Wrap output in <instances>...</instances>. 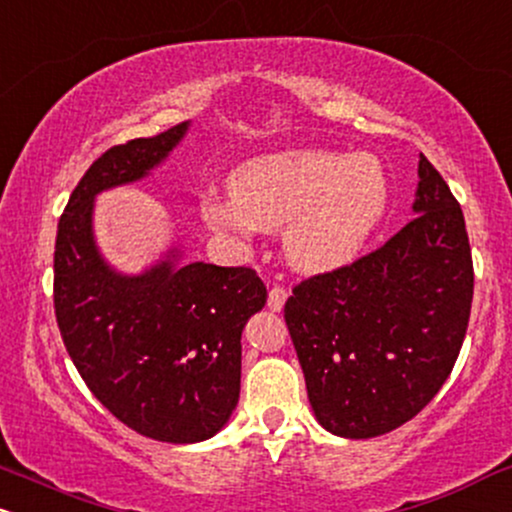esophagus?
<instances>
[{
  "label": "esophagus",
  "instance_id": "34e87169",
  "mask_svg": "<svg viewBox=\"0 0 512 512\" xmlns=\"http://www.w3.org/2000/svg\"><path fill=\"white\" fill-rule=\"evenodd\" d=\"M286 298H288L286 288L274 286L272 291H269V310H272V312H281L283 305H286Z\"/></svg>",
  "mask_w": 512,
  "mask_h": 512
}]
</instances>
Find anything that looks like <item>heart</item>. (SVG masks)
<instances>
[{
	"label": "heart",
	"mask_w": 512,
	"mask_h": 512,
	"mask_svg": "<svg viewBox=\"0 0 512 512\" xmlns=\"http://www.w3.org/2000/svg\"><path fill=\"white\" fill-rule=\"evenodd\" d=\"M229 188L202 205L207 224L233 238L283 229V257L305 274L353 262L391 205L389 171L369 152H269L236 166Z\"/></svg>",
	"instance_id": "b5f03b06"
}]
</instances>
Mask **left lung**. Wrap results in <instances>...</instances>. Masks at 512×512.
<instances>
[{
    "instance_id": "1",
    "label": "left lung",
    "mask_w": 512,
    "mask_h": 512,
    "mask_svg": "<svg viewBox=\"0 0 512 512\" xmlns=\"http://www.w3.org/2000/svg\"><path fill=\"white\" fill-rule=\"evenodd\" d=\"M415 219L384 248L295 286L286 317L326 432L372 439L432 400L463 348L472 252L463 209L420 155Z\"/></svg>"
}]
</instances>
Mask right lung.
I'll return each instance as SVG.
<instances>
[{
  "instance_id": "1",
  "label": "right lung",
  "mask_w": 512,
  "mask_h": 512,
  "mask_svg": "<svg viewBox=\"0 0 512 512\" xmlns=\"http://www.w3.org/2000/svg\"><path fill=\"white\" fill-rule=\"evenodd\" d=\"M188 131L190 121L178 123L95 159L54 248V310L73 365L116 420L166 443L226 427L240 396V336L267 303L252 269L186 262L178 238L138 274L119 272L97 245V195L150 178Z\"/></svg>"
}]
</instances>
